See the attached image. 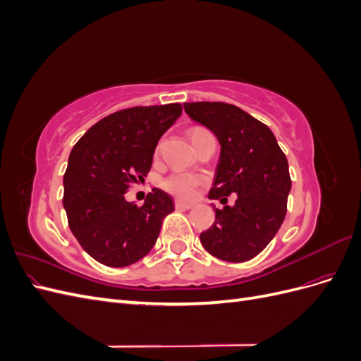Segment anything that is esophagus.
Wrapping results in <instances>:
<instances>
[{"label":"esophagus","instance_id":"esophagus-1","mask_svg":"<svg viewBox=\"0 0 361 361\" xmlns=\"http://www.w3.org/2000/svg\"><path fill=\"white\" fill-rule=\"evenodd\" d=\"M174 206L178 207V209H191L194 207V203H188V202H182V200H174Z\"/></svg>","mask_w":361,"mask_h":361}]
</instances>
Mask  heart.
<instances>
[{"label":"heart","instance_id":"1","mask_svg":"<svg viewBox=\"0 0 361 361\" xmlns=\"http://www.w3.org/2000/svg\"><path fill=\"white\" fill-rule=\"evenodd\" d=\"M207 130L203 128H192L191 129V140L200 137L202 134H206ZM159 147L157 149V152ZM200 183V179L192 176L190 173H173L170 176L162 182V187L166 188L169 192L178 195V197L182 199H190L194 195L195 187Z\"/></svg>","mask_w":361,"mask_h":361}]
</instances>
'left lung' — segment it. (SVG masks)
Returning a JSON list of instances; mask_svg holds the SVG:
<instances>
[{
    "label": "left lung",
    "instance_id": "8db88e82",
    "mask_svg": "<svg viewBox=\"0 0 361 361\" xmlns=\"http://www.w3.org/2000/svg\"><path fill=\"white\" fill-rule=\"evenodd\" d=\"M183 108L220 141L209 199L225 204L227 195L237 194L233 207H215V221L200 233V243L226 262L253 259L286 216L292 185L286 155L271 129L241 108L224 102H188Z\"/></svg>",
    "mask_w": 361,
    "mask_h": 361
}]
</instances>
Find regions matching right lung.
I'll list each match as a JSON object with an SVG mask.
<instances>
[{"label": "right lung", "mask_w": 361, "mask_h": 361, "mask_svg": "<svg viewBox=\"0 0 361 361\" xmlns=\"http://www.w3.org/2000/svg\"><path fill=\"white\" fill-rule=\"evenodd\" d=\"M180 114V104L126 108L99 120L73 146L63 206L76 241L99 264L133 265L155 245L173 199L154 188L137 206L125 192L145 180L159 138Z\"/></svg>", "instance_id": "add662e5"}]
</instances>
